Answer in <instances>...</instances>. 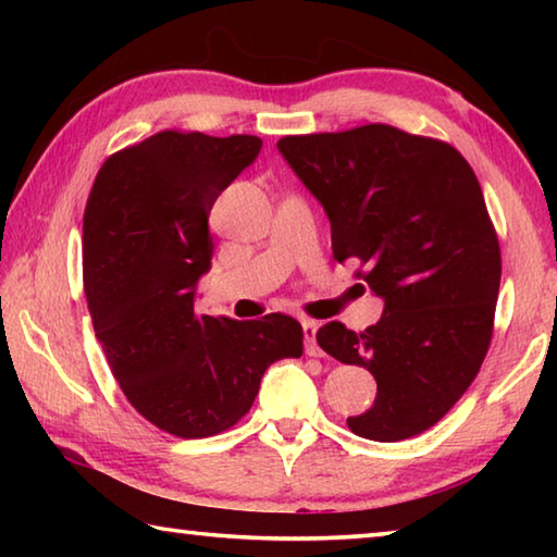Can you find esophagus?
Here are the masks:
<instances>
[{"mask_svg":"<svg viewBox=\"0 0 557 557\" xmlns=\"http://www.w3.org/2000/svg\"><path fill=\"white\" fill-rule=\"evenodd\" d=\"M317 329L319 324L314 319H305V322H301V332H305V351L309 356H322V348L317 344Z\"/></svg>","mask_w":557,"mask_h":557,"instance_id":"obj_1","label":"esophagus"}]
</instances>
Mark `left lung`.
Instances as JSON below:
<instances>
[{"instance_id": "8db88e82", "label": "left lung", "mask_w": 557, "mask_h": 557, "mask_svg": "<svg viewBox=\"0 0 557 557\" xmlns=\"http://www.w3.org/2000/svg\"><path fill=\"white\" fill-rule=\"evenodd\" d=\"M277 149L322 203L334 258L361 262L383 299L361 334L342 322L317 332L379 383L346 425L375 442L420 435L465 395L492 342L502 250L476 174L455 147L391 125L282 137Z\"/></svg>"}]
</instances>
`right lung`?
<instances>
[{
    "label": "right lung",
    "mask_w": 557,
    "mask_h": 557,
    "mask_svg": "<svg viewBox=\"0 0 557 557\" xmlns=\"http://www.w3.org/2000/svg\"><path fill=\"white\" fill-rule=\"evenodd\" d=\"M260 149L252 135L169 129L112 154L92 184L83 219L92 329L127 400L169 435L233 428L270 366L301 356V326L287 314L194 312L213 258L209 213Z\"/></svg>",
    "instance_id": "obj_1"
}]
</instances>
